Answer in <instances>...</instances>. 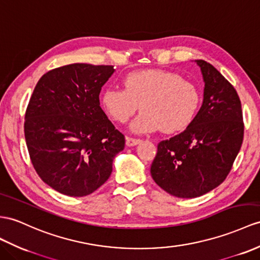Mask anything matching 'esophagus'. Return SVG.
Here are the masks:
<instances>
[{
    "label": "esophagus",
    "mask_w": 260,
    "mask_h": 260,
    "mask_svg": "<svg viewBox=\"0 0 260 260\" xmlns=\"http://www.w3.org/2000/svg\"><path fill=\"white\" fill-rule=\"evenodd\" d=\"M140 142H141L140 139H135V138H130V137L125 138V144L128 145V147H135V145L139 144Z\"/></svg>",
    "instance_id": "esophagus-1"
}]
</instances>
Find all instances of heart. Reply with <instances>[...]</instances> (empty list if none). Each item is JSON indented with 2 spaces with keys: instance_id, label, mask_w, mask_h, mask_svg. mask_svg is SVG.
Instances as JSON below:
<instances>
[{
  "instance_id": "1",
  "label": "heart",
  "mask_w": 260,
  "mask_h": 260,
  "mask_svg": "<svg viewBox=\"0 0 260 260\" xmlns=\"http://www.w3.org/2000/svg\"><path fill=\"white\" fill-rule=\"evenodd\" d=\"M123 88L108 87L101 94V104L112 120L124 123L139 109L131 122L136 134L162 130L174 134L193 122L202 103V93L194 82L172 72L150 69L124 76Z\"/></svg>"
}]
</instances>
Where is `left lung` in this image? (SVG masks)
<instances>
[{"mask_svg":"<svg viewBox=\"0 0 260 260\" xmlns=\"http://www.w3.org/2000/svg\"><path fill=\"white\" fill-rule=\"evenodd\" d=\"M205 82L203 104L180 135L161 141L152 179L181 199L204 195L224 182L244 138L242 104L235 88L210 62L198 59Z\"/></svg>","mask_w":260,"mask_h":260,"instance_id":"8db88e82","label":"left lung"}]
</instances>
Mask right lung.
Returning <instances> with one entry per match:
<instances>
[{
  "instance_id": "1",
  "label": "right lung",
  "mask_w": 260,
  "mask_h": 260,
  "mask_svg": "<svg viewBox=\"0 0 260 260\" xmlns=\"http://www.w3.org/2000/svg\"><path fill=\"white\" fill-rule=\"evenodd\" d=\"M113 66L72 64L43 75L25 113L24 134L33 167L55 191L80 198L109 179L124 136L100 107Z\"/></svg>"
}]
</instances>
